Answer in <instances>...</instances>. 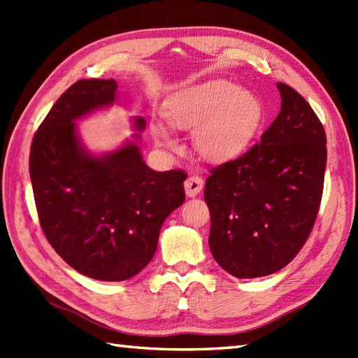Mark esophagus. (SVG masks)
<instances>
[{"instance_id": "esophagus-1", "label": "esophagus", "mask_w": 358, "mask_h": 358, "mask_svg": "<svg viewBox=\"0 0 358 358\" xmlns=\"http://www.w3.org/2000/svg\"><path fill=\"white\" fill-rule=\"evenodd\" d=\"M204 186V181L199 175H191V177H187V180L185 181V189H186V195L187 196H196Z\"/></svg>"}]
</instances>
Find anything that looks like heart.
I'll list each match as a JSON object with an SVG mask.
<instances>
[{
	"mask_svg": "<svg viewBox=\"0 0 358 358\" xmlns=\"http://www.w3.org/2000/svg\"><path fill=\"white\" fill-rule=\"evenodd\" d=\"M163 115L171 126L194 131L199 154L210 162H222L240 154L260 129L263 103L254 92L227 80H212L187 87L166 103ZM152 135L159 146L177 149L169 127L152 123Z\"/></svg>",
	"mask_w": 358,
	"mask_h": 358,
	"instance_id": "b5f03b06",
	"label": "heart"
}]
</instances>
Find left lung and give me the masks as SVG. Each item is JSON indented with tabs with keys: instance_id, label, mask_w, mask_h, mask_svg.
I'll return each mask as SVG.
<instances>
[{
	"instance_id": "left-lung-1",
	"label": "left lung",
	"mask_w": 358,
	"mask_h": 358,
	"mask_svg": "<svg viewBox=\"0 0 358 358\" xmlns=\"http://www.w3.org/2000/svg\"><path fill=\"white\" fill-rule=\"evenodd\" d=\"M281 109L258 143L210 169L204 200L209 248L237 278L271 275L305 245L320 209L326 134L309 103L285 83Z\"/></svg>"
}]
</instances>
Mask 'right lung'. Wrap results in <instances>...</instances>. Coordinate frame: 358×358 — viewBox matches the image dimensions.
Here are the masks:
<instances>
[{"label": "right lung", "mask_w": 358, "mask_h": 358, "mask_svg": "<svg viewBox=\"0 0 358 358\" xmlns=\"http://www.w3.org/2000/svg\"><path fill=\"white\" fill-rule=\"evenodd\" d=\"M117 87L112 78L73 83L38 127L29 157L45 238L71 268L101 281H123L146 268L164 220L185 201L187 177L150 169L135 143L103 157L81 146L73 121L110 106ZM144 126L136 117L135 127Z\"/></svg>", "instance_id": "obj_1"}]
</instances>
